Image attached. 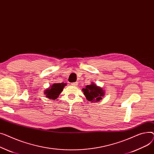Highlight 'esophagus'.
Listing matches in <instances>:
<instances>
[{
  "instance_id": "1",
  "label": "esophagus",
  "mask_w": 154,
  "mask_h": 154,
  "mask_svg": "<svg viewBox=\"0 0 154 154\" xmlns=\"http://www.w3.org/2000/svg\"><path fill=\"white\" fill-rule=\"evenodd\" d=\"M71 85H73V86H76L78 85V83H76V82H75V83H71Z\"/></svg>"
}]
</instances>
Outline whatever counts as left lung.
I'll return each mask as SVG.
<instances>
[{
  "instance_id": "8db88e82",
  "label": "left lung",
  "mask_w": 154,
  "mask_h": 154,
  "mask_svg": "<svg viewBox=\"0 0 154 154\" xmlns=\"http://www.w3.org/2000/svg\"><path fill=\"white\" fill-rule=\"evenodd\" d=\"M84 95L88 101L91 103L98 102L103 99L105 95V93L103 88L97 86L95 83H91V85L86 86L85 88H83Z\"/></svg>"
}]
</instances>
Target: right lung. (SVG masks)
<instances>
[{"mask_svg":"<svg viewBox=\"0 0 154 154\" xmlns=\"http://www.w3.org/2000/svg\"><path fill=\"white\" fill-rule=\"evenodd\" d=\"M66 83H54L44 91V94L50 99H56L61 94Z\"/></svg>","mask_w":154,"mask_h":154,"instance_id":"right-lung-1","label":"right lung"}]
</instances>
